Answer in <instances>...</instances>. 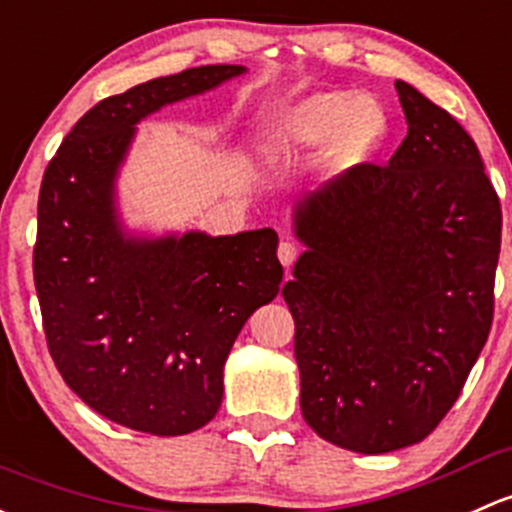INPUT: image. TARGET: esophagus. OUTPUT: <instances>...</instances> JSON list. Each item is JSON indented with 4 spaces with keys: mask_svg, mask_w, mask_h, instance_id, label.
Here are the masks:
<instances>
[{
    "mask_svg": "<svg viewBox=\"0 0 512 512\" xmlns=\"http://www.w3.org/2000/svg\"><path fill=\"white\" fill-rule=\"evenodd\" d=\"M297 255H299V250H297V245H294V242H289V240L279 242L277 257H279V262H282V265L287 267V270L294 265V260H297Z\"/></svg>",
    "mask_w": 512,
    "mask_h": 512,
    "instance_id": "esophagus-1",
    "label": "esophagus"
}]
</instances>
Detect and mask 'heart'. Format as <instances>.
Masks as SVG:
<instances>
[{
  "label": "heart",
  "mask_w": 512,
  "mask_h": 512,
  "mask_svg": "<svg viewBox=\"0 0 512 512\" xmlns=\"http://www.w3.org/2000/svg\"><path fill=\"white\" fill-rule=\"evenodd\" d=\"M387 115L370 95L319 90L267 112L255 129V144L270 164H297L321 149L331 174L353 169L378 152Z\"/></svg>",
  "instance_id": "1"
}]
</instances>
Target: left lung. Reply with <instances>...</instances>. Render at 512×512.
Here are the masks:
<instances>
[{
  "instance_id": "left-lung-1",
  "label": "left lung",
  "mask_w": 512,
  "mask_h": 512,
  "mask_svg": "<svg viewBox=\"0 0 512 512\" xmlns=\"http://www.w3.org/2000/svg\"><path fill=\"white\" fill-rule=\"evenodd\" d=\"M407 137L294 208L306 250L282 289L301 414L321 439L387 454L422 441L461 395L493 324L498 193L476 142L405 80Z\"/></svg>"
}]
</instances>
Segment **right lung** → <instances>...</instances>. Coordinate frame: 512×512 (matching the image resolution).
Listing matches in <instances>:
<instances>
[{
	"mask_svg": "<svg viewBox=\"0 0 512 512\" xmlns=\"http://www.w3.org/2000/svg\"><path fill=\"white\" fill-rule=\"evenodd\" d=\"M245 71L188 68L105 98L43 174L34 282L48 353L85 405L134 432L179 437L211 422L240 328L284 277L272 228L139 238L115 206L137 122Z\"/></svg>",
	"mask_w": 512,
	"mask_h": 512,
	"instance_id": "add662e5",
	"label": "right lung"
}]
</instances>
